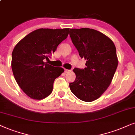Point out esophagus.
I'll return each instance as SVG.
<instances>
[{"label":"esophagus","mask_w":135,"mask_h":135,"mask_svg":"<svg viewBox=\"0 0 135 135\" xmlns=\"http://www.w3.org/2000/svg\"><path fill=\"white\" fill-rule=\"evenodd\" d=\"M69 71H70V70L65 69V73H69Z\"/></svg>","instance_id":"esophagus-1"}]
</instances>
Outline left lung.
<instances>
[{"instance_id": "1", "label": "left lung", "mask_w": 135, "mask_h": 135, "mask_svg": "<svg viewBox=\"0 0 135 135\" xmlns=\"http://www.w3.org/2000/svg\"><path fill=\"white\" fill-rule=\"evenodd\" d=\"M70 32L80 57L86 60L84 69H73L76 78L70 88L80 100L93 102L107 90L115 75L118 64L115 45L107 35L92 28H71Z\"/></svg>"}]
</instances>
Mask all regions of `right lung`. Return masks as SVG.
<instances>
[{
	"label": "right lung",
	"mask_w": 135,
	"mask_h": 135,
	"mask_svg": "<svg viewBox=\"0 0 135 135\" xmlns=\"http://www.w3.org/2000/svg\"><path fill=\"white\" fill-rule=\"evenodd\" d=\"M70 28H39L15 45L12 54V70L17 83L27 96L42 100L51 94L55 80L64 71L44 62L68 37Z\"/></svg>",
	"instance_id": "obj_1"
}]
</instances>
